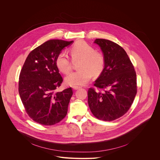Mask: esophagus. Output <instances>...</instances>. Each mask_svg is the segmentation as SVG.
<instances>
[{
	"mask_svg": "<svg viewBox=\"0 0 160 160\" xmlns=\"http://www.w3.org/2000/svg\"><path fill=\"white\" fill-rule=\"evenodd\" d=\"M80 88H81V87H79V86H73L72 87V89L74 90H78V89H79Z\"/></svg>",
	"mask_w": 160,
	"mask_h": 160,
	"instance_id": "34e87169",
	"label": "esophagus"
}]
</instances>
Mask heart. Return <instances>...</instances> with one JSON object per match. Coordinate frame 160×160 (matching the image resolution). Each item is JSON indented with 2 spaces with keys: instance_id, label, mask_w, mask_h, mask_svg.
Here are the masks:
<instances>
[{
  "instance_id": "b5f03b06",
  "label": "heart",
  "mask_w": 160,
  "mask_h": 160,
  "mask_svg": "<svg viewBox=\"0 0 160 160\" xmlns=\"http://www.w3.org/2000/svg\"><path fill=\"white\" fill-rule=\"evenodd\" d=\"M70 53L73 61L80 60L78 68L79 70L69 73L65 78V83L71 86H82L94 76H99L105 67L103 55L95 51L92 46L81 41L75 43L70 49ZM57 67L65 74H68L72 68V63L65 52H62L56 60Z\"/></svg>"
}]
</instances>
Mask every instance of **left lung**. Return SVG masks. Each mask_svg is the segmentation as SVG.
<instances>
[{
	"label": "left lung",
	"instance_id": "1",
	"mask_svg": "<svg viewBox=\"0 0 160 160\" xmlns=\"http://www.w3.org/2000/svg\"><path fill=\"white\" fill-rule=\"evenodd\" d=\"M94 43L100 46L105 62L94 86L104 92L89 88L88 104L95 117L111 121L126 114L132 104L137 93L136 73L122 47L103 39H96Z\"/></svg>",
	"mask_w": 160,
	"mask_h": 160
}]
</instances>
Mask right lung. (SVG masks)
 <instances>
[{"label": "right lung", "instance_id": "obj_1", "mask_svg": "<svg viewBox=\"0 0 160 160\" xmlns=\"http://www.w3.org/2000/svg\"><path fill=\"white\" fill-rule=\"evenodd\" d=\"M72 42L49 40L32 50L23 65L19 77V94L26 112L39 124L53 125L67 114L72 91L69 88L56 91L63 82L56 60L62 49Z\"/></svg>", "mask_w": 160, "mask_h": 160}]
</instances>
